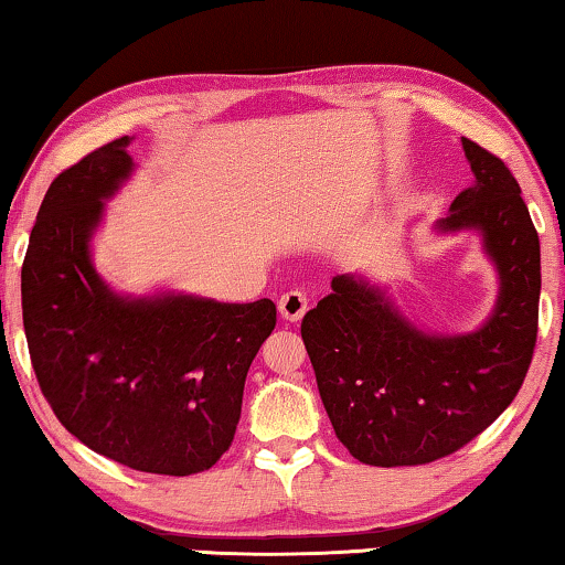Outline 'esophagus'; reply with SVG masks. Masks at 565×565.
Listing matches in <instances>:
<instances>
[{"label":"esophagus","mask_w":565,"mask_h":565,"mask_svg":"<svg viewBox=\"0 0 565 565\" xmlns=\"http://www.w3.org/2000/svg\"><path fill=\"white\" fill-rule=\"evenodd\" d=\"M277 308H280V316L285 321H300L303 319V313L308 311L306 292H300V290L282 292L280 300H277Z\"/></svg>","instance_id":"34e87169"}]
</instances>
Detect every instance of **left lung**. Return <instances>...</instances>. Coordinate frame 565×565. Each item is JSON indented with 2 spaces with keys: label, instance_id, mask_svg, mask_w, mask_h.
Instances as JSON below:
<instances>
[{
  "label": "left lung",
  "instance_id": "left-lung-1",
  "mask_svg": "<svg viewBox=\"0 0 565 565\" xmlns=\"http://www.w3.org/2000/svg\"><path fill=\"white\" fill-rule=\"evenodd\" d=\"M476 184L439 234L478 231L499 273L497 306L470 334L414 327L365 277L337 275L300 323L339 443L365 466H424L468 445L522 388L537 342L540 238L514 174L462 138Z\"/></svg>",
  "mask_w": 565,
  "mask_h": 565
}]
</instances>
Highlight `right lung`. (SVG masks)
Instances as JSON below:
<instances>
[{
	"mask_svg": "<svg viewBox=\"0 0 565 565\" xmlns=\"http://www.w3.org/2000/svg\"><path fill=\"white\" fill-rule=\"evenodd\" d=\"M128 143L115 138L51 182L22 262V323L43 396L79 443L141 473L190 476L234 443L277 308L130 298L97 275L89 242L136 167Z\"/></svg>",
	"mask_w": 565,
	"mask_h": 565,
	"instance_id": "right-lung-1",
	"label": "right lung"
}]
</instances>
